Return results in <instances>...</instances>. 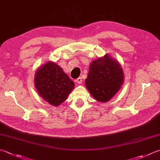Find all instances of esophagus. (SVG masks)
Returning a JSON list of instances; mask_svg holds the SVG:
<instances>
[{"label": "esophagus", "mask_w": 160, "mask_h": 160, "mask_svg": "<svg viewBox=\"0 0 160 160\" xmlns=\"http://www.w3.org/2000/svg\"><path fill=\"white\" fill-rule=\"evenodd\" d=\"M82 78H81V77H79V78H78V79H76V81H76V82L77 83H79V84H81V83H82Z\"/></svg>", "instance_id": "esophagus-1"}]
</instances>
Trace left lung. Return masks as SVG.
Returning <instances> with one entry per match:
<instances>
[{"label":"left lung","instance_id":"left-lung-1","mask_svg":"<svg viewBox=\"0 0 160 160\" xmlns=\"http://www.w3.org/2000/svg\"><path fill=\"white\" fill-rule=\"evenodd\" d=\"M123 79V72L119 63L105 55L90 63L85 82L93 98L99 102H105L118 92Z\"/></svg>","mask_w":160,"mask_h":160}]
</instances>
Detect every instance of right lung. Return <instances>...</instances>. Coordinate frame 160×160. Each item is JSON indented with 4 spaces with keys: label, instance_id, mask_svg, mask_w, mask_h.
<instances>
[{
    "label": "right lung",
    "instance_id": "add662e5",
    "mask_svg": "<svg viewBox=\"0 0 160 160\" xmlns=\"http://www.w3.org/2000/svg\"><path fill=\"white\" fill-rule=\"evenodd\" d=\"M35 84L41 97L53 106L64 102L74 87L62 68L52 62H48L37 70Z\"/></svg>",
    "mask_w": 160,
    "mask_h": 160
}]
</instances>
